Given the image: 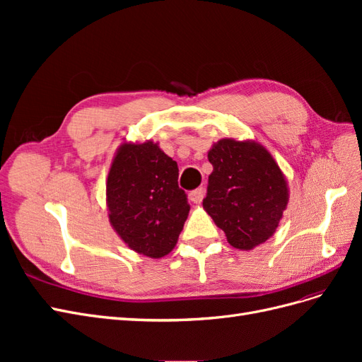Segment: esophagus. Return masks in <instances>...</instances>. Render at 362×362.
<instances>
[{"mask_svg": "<svg viewBox=\"0 0 362 362\" xmlns=\"http://www.w3.org/2000/svg\"><path fill=\"white\" fill-rule=\"evenodd\" d=\"M204 196H205V190L202 187H199V189H196L190 193V199L194 204H201L202 199H204Z\"/></svg>", "mask_w": 362, "mask_h": 362, "instance_id": "1", "label": "esophagus"}]
</instances>
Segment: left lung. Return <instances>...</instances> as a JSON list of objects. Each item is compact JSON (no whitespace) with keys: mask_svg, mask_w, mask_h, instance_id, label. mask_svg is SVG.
<instances>
[{"mask_svg":"<svg viewBox=\"0 0 362 362\" xmlns=\"http://www.w3.org/2000/svg\"><path fill=\"white\" fill-rule=\"evenodd\" d=\"M208 160L213 172L204 210L225 233L228 243L252 250L267 242L290 199L287 178L276 160L255 140L228 137L213 144Z\"/></svg>","mask_w":362,"mask_h":362,"instance_id":"1","label":"left lung"}]
</instances>
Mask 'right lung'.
<instances>
[{
    "mask_svg": "<svg viewBox=\"0 0 362 362\" xmlns=\"http://www.w3.org/2000/svg\"><path fill=\"white\" fill-rule=\"evenodd\" d=\"M108 221L140 255L166 257L187 221V194L178 187V164L158 144L122 141L105 182Z\"/></svg>",
    "mask_w": 362,
    "mask_h": 362,
    "instance_id": "right-lung-1",
    "label": "right lung"
}]
</instances>
